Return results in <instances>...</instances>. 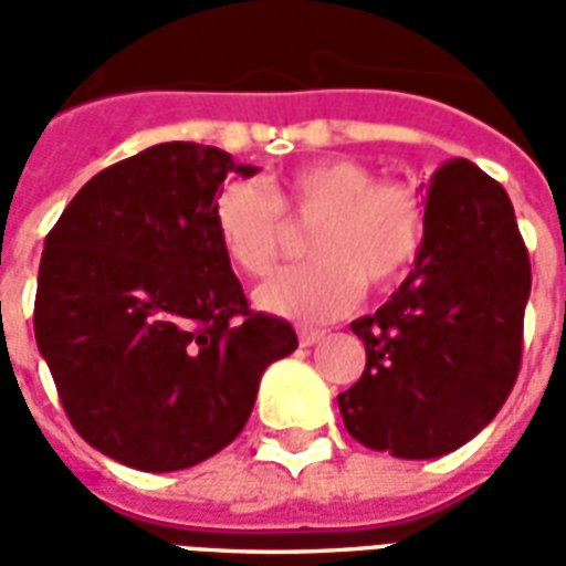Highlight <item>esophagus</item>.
<instances>
[{"mask_svg": "<svg viewBox=\"0 0 566 566\" xmlns=\"http://www.w3.org/2000/svg\"><path fill=\"white\" fill-rule=\"evenodd\" d=\"M323 335H326V332H319V328H298V340H302V347H311V344H316Z\"/></svg>", "mask_w": 566, "mask_h": 566, "instance_id": "obj_1", "label": "esophagus"}]
</instances>
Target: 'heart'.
I'll return each instance as SVG.
<instances>
[{"label": "heart", "instance_id": "heart-1", "mask_svg": "<svg viewBox=\"0 0 566 566\" xmlns=\"http://www.w3.org/2000/svg\"><path fill=\"white\" fill-rule=\"evenodd\" d=\"M290 219L314 226V262L290 268L255 292L262 311L290 319L347 314L363 286L387 292L418 264L427 243V212L405 179H375L354 158H323L295 167L280 191L240 176L216 191L212 228L243 274L268 276L290 250Z\"/></svg>", "mask_w": 566, "mask_h": 566}]
</instances>
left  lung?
Masks as SVG:
<instances>
[{
	"label": "left lung",
	"mask_w": 566,
	"mask_h": 566,
	"mask_svg": "<svg viewBox=\"0 0 566 566\" xmlns=\"http://www.w3.org/2000/svg\"><path fill=\"white\" fill-rule=\"evenodd\" d=\"M427 243L375 316L350 323L366 371L338 396L371 451L430 460L482 432L521 371L531 255L503 186L451 158L427 186Z\"/></svg>",
	"instance_id": "left-lung-1"
}]
</instances>
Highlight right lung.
Masks as SVG:
<instances>
[{"mask_svg": "<svg viewBox=\"0 0 566 566\" xmlns=\"http://www.w3.org/2000/svg\"><path fill=\"white\" fill-rule=\"evenodd\" d=\"M231 170L255 174L222 148L161 143L99 170L48 231L35 344L75 432L124 467L219 454L264 368L298 347L286 319L250 311L216 238Z\"/></svg>", "mask_w": 566, "mask_h": 566, "instance_id": "add662e5", "label": "right lung"}]
</instances>
